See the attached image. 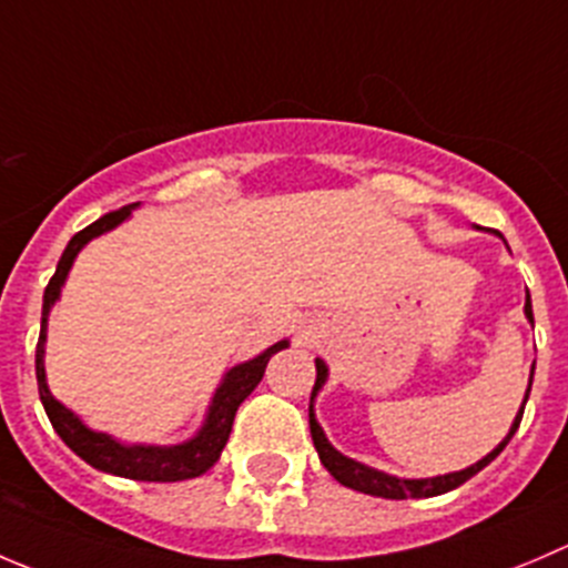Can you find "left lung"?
Returning <instances> with one entry per match:
<instances>
[{"mask_svg": "<svg viewBox=\"0 0 568 568\" xmlns=\"http://www.w3.org/2000/svg\"><path fill=\"white\" fill-rule=\"evenodd\" d=\"M525 313H527V318H530V322H532L530 294H527ZM324 379H327V366H324L322 361H316V383H313L311 402H313V396H316V390L324 385ZM530 385H532V374H530ZM527 396H530V388H527ZM527 396H525V402H527ZM521 413H525V407H521L519 416H516L514 427H510V433H508V436H505V442L499 444V447L494 449V453H488L486 458L477 460V464L469 466V469L455 471V475L430 477V480H399V477H390V475H385V471L368 469V466L357 464V460L344 458V455H341L338 449H333V444L327 442L324 430H322V427H318L316 416H313V405H311V436H313V447H316V453H318V458H322L324 469H327L329 475H333L335 480L341 483V486L355 488V491L372 494V497H383V499H410V497L413 499H422V497H438V494L453 491V488L464 486V483L469 480V477H475L477 471L486 469V466L491 464V460L497 458V455L503 453L505 447H508V442H510V438H514V433L519 430Z\"/></svg>", "mask_w": 568, "mask_h": 568, "instance_id": "1", "label": "left lung"}]
</instances>
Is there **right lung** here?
<instances>
[{
    "mask_svg": "<svg viewBox=\"0 0 568 568\" xmlns=\"http://www.w3.org/2000/svg\"><path fill=\"white\" fill-rule=\"evenodd\" d=\"M130 211L132 205H124L113 213H104L102 219H97V222L88 224L85 230H80V233L69 241L63 255H60L58 268H54L47 291H43L41 335H38V346H36L38 394H41L43 410H47L54 433L63 438L65 447L74 449V453L80 455L85 464H91L93 469L108 471V475H115V477H130V480H144V483L191 480V477L205 475V471L216 464L224 444H227L230 430H233V418H235V410H239V405L252 394V390H255V385L261 383L268 357L288 344L280 341V344H274L272 349H266L263 355L235 366L233 372L224 377V383L219 385L216 396H213V405H211V413H207L205 427H202L200 436L191 438L189 444H180V447H121V444H115L113 438L104 436V433L88 430L85 424H82L69 407L60 405L47 388V374H43L47 316H49V307H52L54 300L60 296V285H63L71 263H74L77 252H80L91 239H97V235L108 233V230H113L115 224L124 222V219L130 216Z\"/></svg>",
    "mask_w": 568,
    "mask_h": 568,
    "instance_id": "right-lung-1",
    "label": "right lung"
}]
</instances>
